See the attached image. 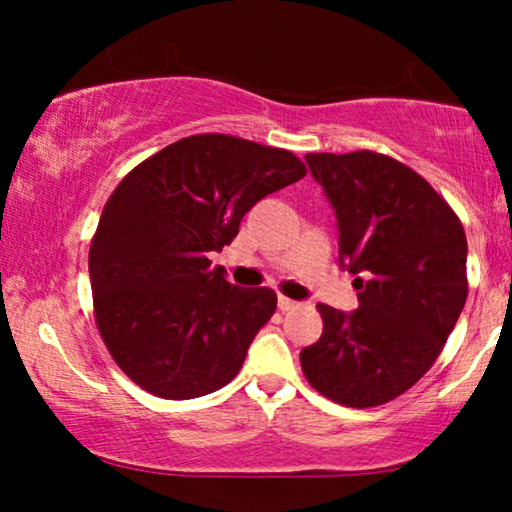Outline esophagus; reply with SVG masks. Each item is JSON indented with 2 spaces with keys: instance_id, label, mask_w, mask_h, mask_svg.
Instances as JSON below:
<instances>
[{
  "instance_id": "esophagus-1",
  "label": "esophagus",
  "mask_w": 512,
  "mask_h": 512,
  "mask_svg": "<svg viewBox=\"0 0 512 512\" xmlns=\"http://www.w3.org/2000/svg\"><path fill=\"white\" fill-rule=\"evenodd\" d=\"M279 308L281 310H293V308H298V301H291V298L279 296Z\"/></svg>"
}]
</instances>
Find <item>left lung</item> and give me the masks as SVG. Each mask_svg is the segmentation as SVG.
I'll use <instances>...</instances> for the list:
<instances>
[{
    "label": "left lung",
    "mask_w": 512,
    "mask_h": 512,
    "mask_svg": "<svg viewBox=\"0 0 512 512\" xmlns=\"http://www.w3.org/2000/svg\"><path fill=\"white\" fill-rule=\"evenodd\" d=\"M330 199L354 313L317 305L325 330L301 351L308 383L344 407H378L433 366L467 301V238L455 211L395 158L308 154Z\"/></svg>",
    "instance_id": "left-lung-1"
}]
</instances>
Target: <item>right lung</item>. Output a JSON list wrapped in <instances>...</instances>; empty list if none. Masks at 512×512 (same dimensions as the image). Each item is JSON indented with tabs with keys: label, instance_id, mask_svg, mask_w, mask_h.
Instances as JSON below:
<instances>
[{
	"label": "right lung",
	"instance_id": "obj_1",
	"mask_svg": "<svg viewBox=\"0 0 512 512\" xmlns=\"http://www.w3.org/2000/svg\"><path fill=\"white\" fill-rule=\"evenodd\" d=\"M305 175L291 151L195 134L139 163L105 204L88 252L96 325L115 363L163 399L231 383L276 310L211 267L243 216Z\"/></svg>",
	"mask_w": 512,
	"mask_h": 512
}]
</instances>
